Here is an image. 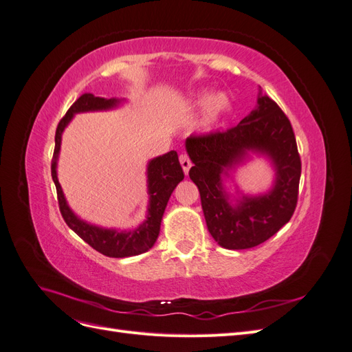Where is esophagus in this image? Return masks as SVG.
I'll list each match as a JSON object with an SVG mask.
<instances>
[{
  "label": "esophagus",
  "mask_w": 352,
  "mask_h": 352,
  "mask_svg": "<svg viewBox=\"0 0 352 352\" xmlns=\"http://www.w3.org/2000/svg\"><path fill=\"white\" fill-rule=\"evenodd\" d=\"M179 162H180V166H182V168H184L185 175H188L190 166H192V163H190L189 157H188L186 154H180V157H179Z\"/></svg>",
  "instance_id": "esophagus-1"
}]
</instances>
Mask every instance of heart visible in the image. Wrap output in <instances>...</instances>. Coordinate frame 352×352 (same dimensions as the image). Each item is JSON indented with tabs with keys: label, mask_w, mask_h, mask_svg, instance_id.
Listing matches in <instances>:
<instances>
[{
	"label": "heart",
	"mask_w": 352,
	"mask_h": 352,
	"mask_svg": "<svg viewBox=\"0 0 352 352\" xmlns=\"http://www.w3.org/2000/svg\"><path fill=\"white\" fill-rule=\"evenodd\" d=\"M194 102L198 105L207 104L204 114H202V119L199 122L201 127L204 131L212 129V127H214L223 119V116H225L230 110V104H232L228 94H217L211 98L210 92H207V91L197 94Z\"/></svg>",
	"instance_id": "heart-1"
}]
</instances>
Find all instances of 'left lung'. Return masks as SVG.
Returning <instances> with one entry per match:
<instances>
[{"label":"left lung","mask_w":352,"mask_h":352,"mask_svg":"<svg viewBox=\"0 0 352 352\" xmlns=\"http://www.w3.org/2000/svg\"><path fill=\"white\" fill-rule=\"evenodd\" d=\"M257 104L232 129L192 135L185 142L208 232L226 250L254 248L272 238L291 220L298 201L301 158L291 122L267 95L260 92ZM250 151L271 160L275 184L269 193L243 196L232 205L221 176L243 164Z\"/></svg>","instance_id":"obj_1"}]
</instances>
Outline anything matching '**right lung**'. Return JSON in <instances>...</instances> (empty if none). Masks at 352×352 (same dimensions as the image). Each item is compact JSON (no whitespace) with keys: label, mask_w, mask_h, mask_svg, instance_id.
Wrapping results in <instances>:
<instances>
[{"label":"right lung","mask_w":352,"mask_h":352,"mask_svg":"<svg viewBox=\"0 0 352 352\" xmlns=\"http://www.w3.org/2000/svg\"><path fill=\"white\" fill-rule=\"evenodd\" d=\"M122 100L117 98H101L95 97L94 94H83L73 102L66 116L60 120L57 131H56V148L54 155L51 162V176L56 184L57 198L61 216L67 223V226L80 236L85 242L94 250L107 255L113 258H124L132 257V255L142 254L150 250L155 243L160 225L164 214L166 206L168 202L170 195L177 186L180 180H184L185 175L182 166L179 163L177 153L170 151L164 155L153 158L146 167V184H148V195H150V202H148V214L146 220L142 225L138 226L133 230H116V229H104L95 225L80 220L67 206V201L63 194L57 177V160L61 146V135L65 132L67 124L73 119L76 113H87V111H101V110H111L117 107Z\"/></svg>","instance_id":"1"}]
</instances>
